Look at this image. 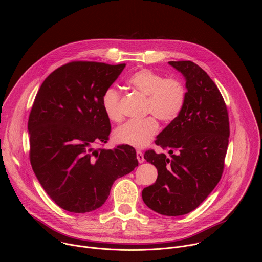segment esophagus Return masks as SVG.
I'll return each mask as SVG.
<instances>
[{
	"label": "esophagus",
	"mask_w": 262,
	"mask_h": 262,
	"mask_svg": "<svg viewBox=\"0 0 262 262\" xmlns=\"http://www.w3.org/2000/svg\"><path fill=\"white\" fill-rule=\"evenodd\" d=\"M137 160H138L139 163H143L144 162V156H143L142 151H140V150L137 151Z\"/></svg>",
	"instance_id": "1"
}]
</instances>
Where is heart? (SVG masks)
Listing matches in <instances>:
<instances>
[{
  "label": "heart",
  "instance_id": "b5f03b06",
  "mask_svg": "<svg viewBox=\"0 0 262 262\" xmlns=\"http://www.w3.org/2000/svg\"><path fill=\"white\" fill-rule=\"evenodd\" d=\"M126 83L147 96L145 112L152 115L125 122L115 129L114 139L121 144L143 148L159 133L160 124L157 117L164 122H171L180 115L186 100V88L179 79H166L162 73L147 68L130 74ZM120 99L121 93L113 86L102 92L100 102L108 120L114 122L122 120Z\"/></svg>",
  "mask_w": 262,
  "mask_h": 262
}]
</instances>
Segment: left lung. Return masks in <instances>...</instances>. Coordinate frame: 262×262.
Returning a JSON list of instances; mask_svg holds the SVG:
<instances>
[{
	"label": "left lung",
	"mask_w": 262,
	"mask_h": 262,
	"mask_svg": "<svg viewBox=\"0 0 262 262\" xmlns=\"http://www.w3.org/2000/svg\"><path fill=\"white\" fill-rule=\"evenodd\" d=\"M186 80L180 115L158 136L156 144L170 157L149 149L144 159L158 169L157 181L142 198L152 210L169 216L196 209L220 181L230 135L227 106L208 74L192 61H170Z\"/></svg>",
	"instance_id": "obj_1"
}]
</instances>
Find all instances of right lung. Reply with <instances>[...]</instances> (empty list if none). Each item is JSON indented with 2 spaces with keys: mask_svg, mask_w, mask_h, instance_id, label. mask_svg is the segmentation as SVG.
<instances>
[{
  "mask_svg": "<svg viewBox=\"0 0 262 262\" xmlns=\"http://www.w3.org/2000/svg\"><path fill=\"white\" fill-rule=\"evenodd\" d=\"M125 63H66L45 80L30 112V162L47 194L61 208L85 213L100 207L114 181L137 166L136 150L94 148L108 140L102 92Z\"/></svg>",
  "mask_w": 262,
  "mask_h": 262,
  "instance_id": "add662e5",
  "label": "right lung"
}]
</instances>
